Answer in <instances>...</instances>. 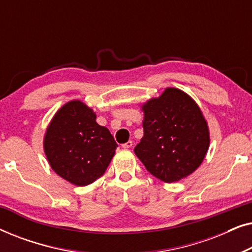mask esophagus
Returning a JSON list of instances; mask_svg holds the SVG:
<instances>
[{
  "label": "esophagus",
  "instance_id": "1",
  "mask_svg": "<svg viewBox=\"0 0 252 252\" xmlns=\"http://www.w3.org/2000/svg\"><path fill=\"white\" fill-rule=\"evenodd\" d=\"M132 146H133L132 141H128V142L123 144V148H124V149H129V148H132Z\"/></svg>",
  "mask_w": 252,
  "mask_h": 252
}]
</instances>
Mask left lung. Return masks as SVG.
Wrapping results in <instances>:
<instances>
[{"label":"left lung","mask_w":252,"mask_h":252,"mask_svg":"<svg viewBox=\"0 0 252 252\" xmlns=\"http://www.w3.org/2000/svg\"><path fill=\"white\" fill-rule=\"evenodd\" d=\"M143 137L134 153L154 177L177 182L202 164L210 146L208 123L194 99L167 87L141 105Z\"/></svg>","instance_id":"left-lung-1"}]
</instances>
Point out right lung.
<instances>
[{"label": "right lung", "mask_w": 252, "mask_h": 252, "mask_svg": "<svg viewBox=\"0 0 252 252\" xmlns=\"http://www.w3.org/2000/svg\"><path fill=\"white\" fill-rule=\"evenodd\" d=\"M117 147L110 130L96 123V113L80 99L65 103L55 113L43 137L51 168L80 187L103 175Z\"/></svg>", "instance_id": "add662e5"}]
</instances>
